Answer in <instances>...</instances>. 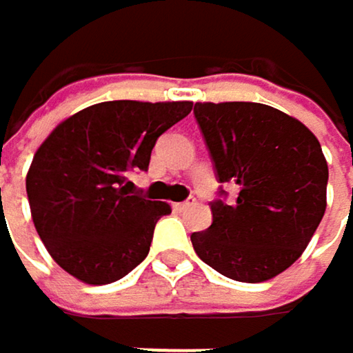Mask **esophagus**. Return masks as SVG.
Returning <instances> with one entry per match:
<instances>
[{
    "label": "esophagus",
    "instance_id": "esophagus-1",
    "mask_svg": "<svg viewBox=\"0 0 353 353\" xmlns=\"http://www.w3.org/2000/svg\"><path fill=\"white\" fill-rule=\"evenodd\" d=\"M194 204H196V200L192 198V200H185V202H177V204H174V208H176V210H179V212H183V210L192 208Z\"/></svg>",
    "mask_w": 353,
    "mask_h": 353
}]
</instances>
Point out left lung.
<instances>
[{
	"label": "left lung",
	"mask_w": 353,
	"mask_h": 353,
	"mask_svg": "<svg viewBox=\"0 0 353 353\" xmlns=\"http://www.w3.org/2000/svg\"><path fill=\"white\" fill-rule=\"evenodd\" d=\"M219 181L237 200L210 204L212 225L192 233L198 257L237 282H265L307 249L327 208V161L294 116L255 102H196Z\"/></svg>",
	"instance_id": "1"
}]
</instances>
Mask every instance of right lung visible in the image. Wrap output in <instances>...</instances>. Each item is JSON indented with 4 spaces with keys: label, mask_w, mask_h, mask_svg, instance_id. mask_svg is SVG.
I'll return each instance as SVG.
<instances>
[{
    "label": "right lung",
    "mask_w": 353,
    "mask_h": 353,
    "mask_svg": "<svg viewBox=\"0 0 353 353\" xmlns=\"http://www.w3.org/2000/svg\"><path fill=\"white\" fill-rule=\"evenodd\" d=\"M190 112L192 102H100L42 141L26 192L36 233L67 274L102 286L147 257L153 229L172 206L137 194L128 174L149 168L159 134Z\"/></svg>",
    "instance_id": "right-lung-1"
}]
</instances>
